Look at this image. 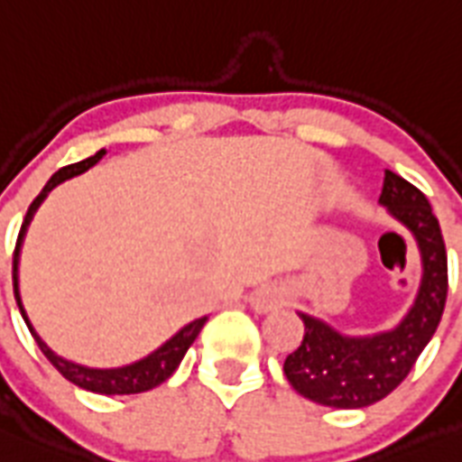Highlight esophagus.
<instances>
[{"mask_svg": "<svg viewBox=\"0 0 462 462\" xmlns=\"http://www.w3.org/2000/svg\"><path fill=\"white\" fill-rule=\"evenodd\" d=\"M283 302V291L279 286H263L260 291L254 292V298H251V304H254L255 311H272L279 304Z\"/></svg>", "mask_w": 462, "mask_h": 462, "instance_id": "obj_1", "label": "esophagus"}]
</instances>
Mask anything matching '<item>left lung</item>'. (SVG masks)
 Listing matches in <instances>:
<instances>
[{"mask_svg":"<svg viewBox=\"0 0 462 462\" xmlns=\"http://www.w3.org/2000/svg\"><path fill=\"white\" fill-rule=\"evenodd\" d=\"M379 202L416 236L423 281L407 319L383 335L344 337L319 319L300 314L302 344L288 356L283 372L300 395L326 407L360 409L391 395L432 339L447 304V246L428 198L386 170Z\"/></svg>","mask_w":462,"mask_h":462,"instance_id":"8db88e82","label":"left lung"}]
</instances>
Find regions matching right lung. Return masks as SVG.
Here are the masks:
<instances>
[{
	"label": "right lung",
	"mask_w": 462,
	"mask_h": 462,
	"mask_svg": "<svg viewBox=\"0 0 462 462\" xmlns=\"http://www.w3.org/2000/svg\"><path fill=\"white\" fill-rule=\"evenodd\" d=\"M102 155H104V151H97V153L92 155V158L81 160V162L67 164V167L58 170L53 176H51V179H48V183L43 186V190L39 192L37 198L32 199L30 208H27L25 220H23V226H20L18 239H15L14 292H15V302H18L20 314H23V319H25L27 328H30L32 337H34V342L39 344V348H42V353L48 358V363L53 365L55 370H58L64 379L71 381V383H76L79 388H86V391H92V393H102V395H132V393L151 391V388L160 386L162 381H167L171 374H174V370L179 367V363L183 360V356H186L188 346L195 342V337L199 335V330H202L204 323H207V316H204V319L192 320L190 326H186L183 330L176 332L170 342L162 344L158 351H153L151 356H148V358L139 360V363L127 365V367H118V370H90V367H81V365H74V363H69V360L60 358V356H55V353L42 342V337L34 332L30 319H27L25 309H23V302H20V292H18L20 244H23V235H25L27 226H30V220H32V216H34V211H37V207L42 204V199L46 198L48 190H53L58 183L64 181V179H69V176H76V174H81V171H86L88 167H92V164L97 162Z\"/></svg>",
	"instance_id": "obj_1"
}]
</instances>
